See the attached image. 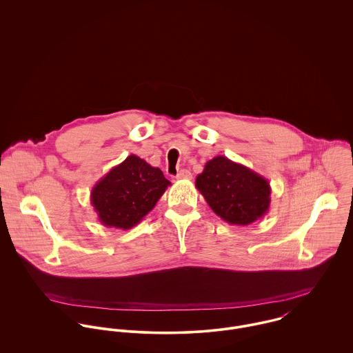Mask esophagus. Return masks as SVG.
<instances>
[{"label": "esophagus", "mask_w": 353, "mask_h": 353, "mask_svg": "<svg viewBox=\"0 0 353 353\" xmlns=\"http://www.w3.org/2000/svg\"><path fill=\"white\" fill-rule=\"evenodd\" d=\"M176 179H192V172L189 170H182L178 172Z\"/></svg>", "instance_id": "obj_1"}]
</instances>
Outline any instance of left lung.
I'll return each instance as SVG.
<instances>
[{"instance_id":"left-lung-1","label":"left lung","mask_w":353,"mask_h":353,"mask_svg":"<svg viewBox=\"0 0 353 353\" xmlns=\"http://www.w3.org/2000/svg\"><path fill=\"white\" fill-rule=\"evenodd\" d=\"M196 188L228 224L249 225L269 210L272 190L268 179L225 156H216L205 164Z\"/></svg>"}]
</instances>
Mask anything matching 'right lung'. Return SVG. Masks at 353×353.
Instances as JSON below:
<instances>
[{
	"label": "right lung",
	"mask_w": 353,
	"mask_h": 353,
	"mask_svg": "<svg viewBox=\"0 0 353 353\" xmlns=\"http://www.w3.org/2000/svg\"><path fill=\"white\" fill-rule=\"evenodd\" d=\"M171 185L160 168L136 154L112 167L91 192V203L105 227L137 225Z\"/></svg>",
	"instance_id": "add662e5"
}]
</instances>
